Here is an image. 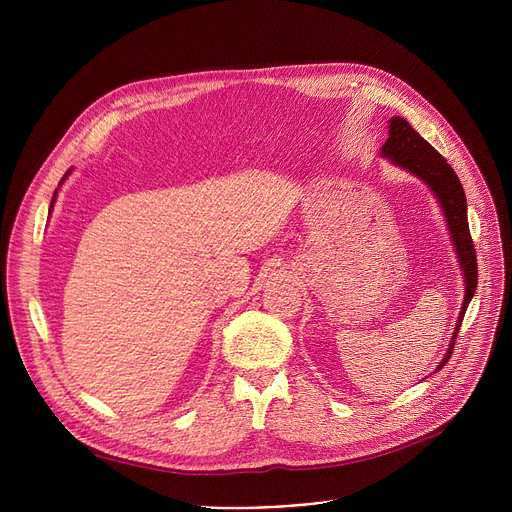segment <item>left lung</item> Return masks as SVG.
Returning a JSON list of instances; mask_svg holds the SVG:
<instances>
[{
  "label": "left lung",
  "instance_id": "left-lung-1",
  "mask_svg": "<svg viewBox=\"0 0 512 512\" xmlns=\"http://www.w3.org/2000/svg\"><path fill=\"white\" fill-rule=\"evenodd\" d=\"M388 132H390L388 141L382 145V157L392 161V164L398 166L400 170H405L417 176L419 180H423L429 191L434 193L436 201L442 207L446 228L452 238L454 255L459 259L463 280H465V301H463L459 319H456V328L452 332L448 351L440 361V365L436 367L438 371L444 367V363L452 355L456 334H459L461 321L477 288V259H475L473 240L469 234L467 199H465L463 184L459 176H456L454 170L448 166V161L432 145H429L405 118L400 116L390 118Z\"/></svg>",
  "mask_w": 512,
  "mask_h": 512
}]
</instances>
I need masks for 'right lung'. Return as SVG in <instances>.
Listing matches in <instances>:
<instances>
[{
	"label": "right lung",
	"instance_id": "1",
	"mask_svg": "<svg viewBox=\"0 0 512 512\" xmlns=\"http://www.w3.org/2000/svg\"><path fill=\"white\" fill-rule=\"evenodd\" d=\"M70 172H72V168H70V170H68V172H66V176H64V178H62V180H60V186H62V184H64V180H66V178H68V176H70ZM56 197H58V188H56V193H53V197H51V205H49V213H51V209H53V203H56Z\"/></svg>",
	"mask_w": 512,
	"mask_h": 512
}]
</instances>
